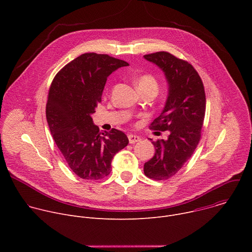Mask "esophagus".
Listing matches in <instances>:
<instances>
[{
	"instance_id": "obj_1",
	"label": "esophagus",
	"mask_w": 252,
	"mask_h": 252,
	"mask_svg": "<svg viewBox=\"0 0 252 252\" xmlns=\"http://www.w3.org/2000/svg\"><path fill=\"white\" fill-rule=\"evenodd\" d=\"M139 140H140L139 136L134 135V134H128V141H129V143H135V142H137Z\"/></svg>"
}]
</instances>
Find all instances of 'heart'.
I'll return each mask as SVG.
<instances>
[{
    "mask_svg": "<svg viewBox=\"0 0 252 252\" xmlns=\"http://www.w3.org/2000/svg\"><path fill=\"white\" fill-rule=\"evenodd\" d=\"M135 85L139 91L154 90L158 92V82L157 78L149 73L139 75L135 81Z\"/></svg>",
    "mask_w": 252,
    "mask_h": 252,
    "instance_id": "1",
    "label": "heart"
}]
</instances>
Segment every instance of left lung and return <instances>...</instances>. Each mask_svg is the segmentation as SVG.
I'll return each instance as SVG.
<instances>
[{"mask_svg":"<svg viewBox=\"0 0 252 252\" xmlns=\"http://www.w3.org/2000/svg\"><path fill=\"white\" fill-rule=\"evenodd\" d=\"M145 59L164 71L168 83L164 109L150 127L168 130L169 135L166 140L153 141L156 154L145 163L143 171L155 181H165L184 166L198 145L205 116V92L198 73L189 62L167 52L149 54Z\"/></svg>","mask_w":252,"mask_h":252,"instance_id":"obj_1","label":"left lung"}]
</instances>
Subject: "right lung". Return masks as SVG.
<instances>
[{"label":"right lung","instance_id":"1","mask_svg":"<svg viewBox=\"0 0 252 252\" xmlns=\"http://www.w3.org/2000/svg\"><path fill=\"white\" fill-rule=\"evenodd\" d=\"M126 65L109 55L86 53L65 64L51 84L46 116L52 136L69 168L83 179L109 175L115 155L128 143L125 132H101L92 119L107 77Z\"/></svg>","mask_w":252,"mask_h":252}]
</instances>
